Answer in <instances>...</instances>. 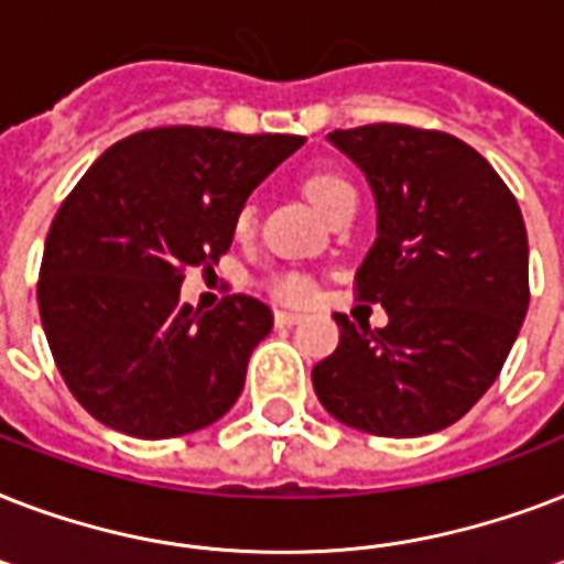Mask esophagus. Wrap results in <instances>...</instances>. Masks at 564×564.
I'll use <instances>...</instances> for the list:
<instances>
[{
    "instance_id": "34e87169",
    "label": "esophagus",
    "mask_w": 564,
    "mask_h": 564,
    "mask_svg": "<svg viewBox=\"0 0 564 564\" xmlns=\"http://www.w3.org/2000/svg\"><path fill=\"white\" fill-rule=\"evenodd\" d=\"M301 313H290V310H274V325L281 327H292V325H301Z\"/></svg>"
}]
</instances>
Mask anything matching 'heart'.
Masks as SVG:
<instances>
[{
  "mask_svg": "<svg viewBox=\"0 0 564 564\" xmlns=\"http://www.w3.org/2000/svg\"><path fill=\"white\" fill-rule=\"evenodd\" d=\"M304 193H307V198L313 202V207H316L322 216H327V219L334 216L339 204L357 198V189H354L351 181L336 170L310 172L307 178H304ZM251 228H254V204L246 202L237 210V216H234V230H237V237H248ZM269 290H272L281 301L304 304V301H310V295H313V283H310L307 274L281 272L274 274L272 283H269Z\"/></svg>",
  "mask_w": 564,
  "mask_h": 564,
  "instance_id": "1",
  "label": "heart"
}]
</instances>
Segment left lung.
<instances>
[{
    "label": "left lung",
    "instance_id": "1",
    "mask_svg": "<svg viewBox=\"0 0 564 564\" xmlns=\"http://www.w3.org/2000/svg\"><path fill=\"white\" fill-rule=\"evenodd\" d=\"M330 140L375 189L377 242L354 292L386 307L389 325L336 313L339 345L313 369V389L348 427L427 436L480 401L524 325V216L491 163L454 134L375 122Z\"/></svg>",
    "mask_w": 564,
    "mask_h": 564
}]
</instances>
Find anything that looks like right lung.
I'll list each match as a JSON object with an SVG mask.
<instances>
[{
    "label": "right lung",
    "mask_w": 564,
    "mask_h": 564,
    "mask_svg": "<svg viewBox=\"0 0 564 564\" xmlns=\"http://www.w3.org/2000/svg\"><path fill=\"white\" fill-rule=\"evenodd\" d=\"M301 143L145 128L110 145L66 195L43 248L37 304L57 371L93 419L172 438L234 406L272 310L234 292L198 313L181 301V283L193 265L213 272L248 193Z\"/></svg>",
    "instance_id": "obj_1"
}]
</instances>
